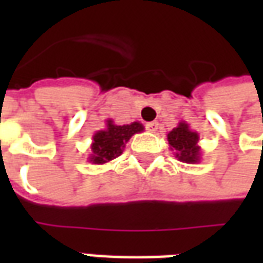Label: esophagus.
I'll use <instances>...</instances> for the list:
<instances>
[{"instance_id":"esophagus-1","label":"esophagus","mask_w":263,"mask_h":263,"mask_svg":"<svg viewBox=\"0 0 263 263\" xmlns=\"http://www.w3.org/2000/svg\"><path fill=\"white\" fill-rule=\"evenodd\" d=\"M146 129H148L149 132H156L159 129V124H158V122H148V124H146Z\"/></svg>"}]
</instances>
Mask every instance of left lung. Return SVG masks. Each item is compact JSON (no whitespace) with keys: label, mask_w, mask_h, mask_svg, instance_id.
I'll return each instance as SVG.
<instances>
[{"label":"left lung","mask_w":263,"mask_h":263,"mask_svg":"<svg viewBox=\"0 0 263 263\" xmlns=\"http://www.w3.org/2000/svg\"><path fill=\"white\" fill-rule=\"evenodd\" d=\"M198 134L192 131L187 122H179L176 128L167 132V142L172 151H175L177 160L183 163H198L201 160V148L198 146Z\"/></svg>","instance_id":"1"}]
</instances>
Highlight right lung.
Here are the masks:
<instances>
[{"label": "right lung", "instance_id": "right-lung-1", "mask_svg": "<svg viewBox=\"0 0 263 263\" xmlns=\"http://www.w3.org/2000/svg\"><path fill=\"white\" fill-rule=\"evenodd\" d=\"M143 129V125L138 121L126 125H117L112 120H107L105 129H100L92 135L90 146L91 154L88 156V162L92 165H104L118 158L132 135L139 134Z\"/></svg>", "mask_w": 263, "mask_h": 263}]
</instances>
